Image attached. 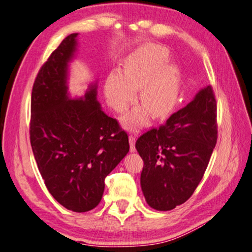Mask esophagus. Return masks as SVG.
Returning a JSON list of instances; mask_svg holds the SVG:
<instances>
[{"mask_svg":"<svg viewBox=\"0 0 252 252\" xmlns=\"http://www.w3.org/2000/svg\"><path fill=\"white\" fill-rule=\"evenodd\" d=\"M129 143H130V151L131 153H134L135 151V146H134V143H135V137L134 135H129Z\"/></svg>","mask_w":252,"mask_h":252,"instance_id":"obj_1","label":"esophagus"}]
</instances>
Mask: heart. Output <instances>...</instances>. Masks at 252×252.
<instances>
[{
    "label": "heart",
    "mask_w": 252,
    "mask_h": 252,
    "mask_svg": "<svg viewBox=\"0 0 252 252\" xmlns=\"http://www.w3.org/2000/svg\"><path fill=\"white\" fill-rule=\"evenodd\" d=\"M169 53L160 46H147L127 59L121 71H112L105 82V95L115 111L122 112L140 91L139 105L129 112L123 122L129 127L145 126L151 111L156 117L167 113L176 102L179 89V71L170 63Z\"/></svg>",
    "instance_id": "obj_1"
}]
</instances>
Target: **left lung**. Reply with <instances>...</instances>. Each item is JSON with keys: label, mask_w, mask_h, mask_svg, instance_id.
Wrapping results in <instances>:
<instances>
[{"label": "left lung", "mask_w": 252, "mask_h": 252, "mask_svg": "<svg viewBox=\"0 0 252 252\" xmlns=\"http://www.w3.org/2000/svg\"><path fill=\"white\" fill-rule=\"evenodd\" d=\"M217 139V101L211 86L165 125L143 133L135 148L145 162L140 184L148 205L170 211L185 203L204 176Z\"/></svg>", "instance_id": "8db88e82"}]
</instances>
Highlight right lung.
Instances as JSON below:
<instances>
[{
  "instance_id": "add662e5",
  "label": "right lung",
  "mask_w": 252,
  "mask_h": 252,
  "mask_svg": "<svg viewBox=\"0 0 252 252\" xmlns=\"http://www.w3.org/2000/svg\"><path fill=\"white\" fill-rule=\"evenodd\" d=\"M78 33L63 40L43 63L31 94L30 142L40 174L59 204L87 212L101 202L105 177L129 153V138L104 113L97 84L81 98L68 94V63Z\"/></svg>"
}]
</instances>
